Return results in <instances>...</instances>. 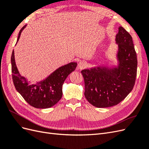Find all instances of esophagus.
<instances>
[{"label":"esophagus","mask_w":149,"mask_h":149,"mask_svg":"<svg viewBox=\"0 0 149 149\" xmlns=\"http://www.w3.org/2000/svg\"><path fill=\"white\" fill-rule=\"evenodd\" d=\"M86 66H87V63L86 61H80L79 63L78 68L79 70H83L84 68H85L86 67Z\"/></svg>","instance_id":"34e87169"}]
</instances>
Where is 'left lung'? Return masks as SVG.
<instances>
[{
  "label": "left lung",
  "instance_id": "1",
  "mask_svg": "<svg viewBox=\"0 0 149 149\" xmlns=\"http://www.w3.org/2000/svg\"><path fill=\"white\" fill-rule=\"evenodd\" d=\"M116 42L118 44V67L98 66L81 71L84 96L96 107L118 104L132 91L136 82L137 59L131 35L120 26Z\"/></svg>",
  "mask_w": 149,
  "mask_h": 149
}]
</instances>
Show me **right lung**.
I'll return each instance as SVG.
<instances>
[{"instance_id":"obj_1","label":"right lung","mask_w":149,"mask_h":149,"mask_svg":"<svg viewBox=\"0 0 149 149\" xmlns=\"http://www.w3.org/2000/svg\"><path fill=\"white\" fill-rule=\"evenodd\" d=\"M24 25L19 31L17 42L19 41ZM14 51L11 56L12 74L13 84L17 91L29 104L35 108L46 109L53 106L62 97V86L71 72L75 70L77 63L75 62L60 67L48 78L36 84L29 85L25 78L22 76L16 66Z\"/></svg>"}]
</instances>
